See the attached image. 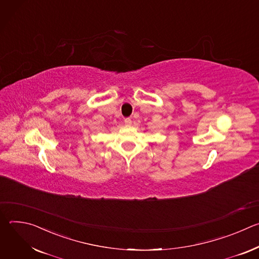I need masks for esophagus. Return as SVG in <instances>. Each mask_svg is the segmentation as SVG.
Returning <instances> with one entry per match:
<instances>
[{"label":"esophagus","mask_w":259,"mask_h":259,"mask_svg":"<svg viewBox=\"0 0 259 259\" xmlns=\"http://www.w3.org/2000/svg\"><path fill=\"white\" fill-rule=\"evenodd\" d=\"M124 123H125V125H131V124H132V121H131L130 118H126V119L124 120Z\"/></svg>","instance_id":"obj_1"}]
</instances>
